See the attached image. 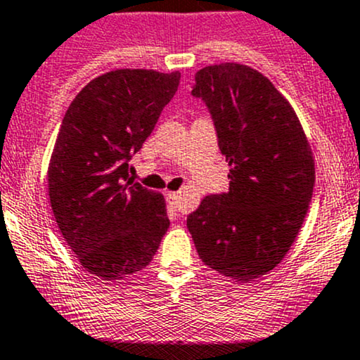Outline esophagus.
Instances as JSON below:
<instances>
[{
    "mask_svg": "<svg viewBox=\"0 0 360 360\" xmlns=\"http://www.w3.org/2000/svg\"><path fill=\"white\" fill-rule=\"evenodd\" d=\"M166 199H168L169 206L176 207V202H179V192H166Z\"/></svg>",
    "mask_w": 360,
    "mask_h": 360,
    "instance_id": "esophagus-1",
    "label": "esophagus"
}]
</instances>
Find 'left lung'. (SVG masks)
Listing matches in <instances>:
<instances>
[{
    "instance_id": "obj_1",
    "label": "left lung",
    "mask_w": 360,
    "mask_h": 360,
    "mask_svg": "<svg viewBox=\"0 0 360 360\" xmlns=\"http://www.w3.org/2000/svg\"><path fill=\"white\" fill-rule=\"evenodd\" d=\"M192 96L214 120L230 188L204 197L187 228L204 264L254 281L283 261L302 228L316 180L311 144L287 98L247 65L200 68Z\"/></svg>"
}]
</instances>
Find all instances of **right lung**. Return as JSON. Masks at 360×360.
<instances>
[{
    "label": "right lung",
    "mask_w": 360,
    "mask_h": 360,
    "mask_svg": "<svg viewBox=\"0 0 360 360\" xmlns=\"http://www.w3.org/2000/svg\"><path fill=\"white\" fill-rule=\"evenodd\" d=\"M179 84L180 72H106L75 96L58 130L49 202L77 261L101 280L144 269L169 226L163 194L130 179L129 160Z\"/></svg>",
    "instance_id": "add662e5"
}]
</instances>
